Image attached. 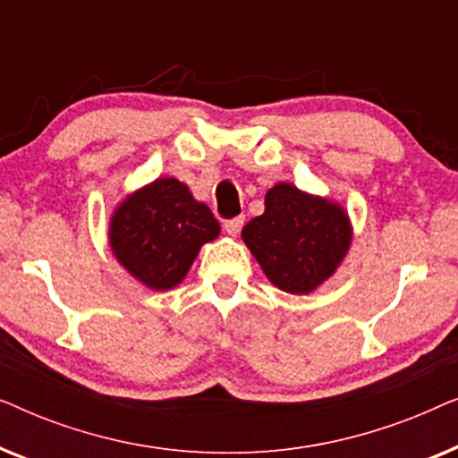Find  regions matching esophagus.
Returning a JSON list of instances; mask_svg holds the SVG:
<instances>
[{"instance_id": "obj_1", "label": "esophagus", "mask_w": 458, "mask_h": 458, "mask_svg": "<svg viewBox=\"0 0 458 458\" xmlns=\"http://www.w3.org/2000/svg\"><path fill=\"white\" fill-rule=\"evenodd\" d=\"M243 221H246V218L243 216H235V218H229V221H225L223 223V227H225V231H227L229 235H237L242 231V227H243Z\"/></svg>"}]
</instances>
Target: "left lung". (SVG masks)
<instances>
[{
	"mask_svg": "<svg viewBox=\"0 0 458 458\" xmlns=\"http://www.w3.org/2000/svg\"><path fill=\"white\" fill-rule=\"evenodd\" d=\"M242 240L275 287L304 296L346 259L352 225L337 202L277 183L267 191L265 212L242 229Z\"/></svg>",
	"mask_w": 458,
	"mask_h": 458,
	"instance_id": "1",
	"label": "left lung"
}]
</instances>
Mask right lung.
Segmentation results:
<instances>
[{
	"label": "right lung",
	"instance_id": "right-lung-1",
	"mask_svg": "<svg viewBox=\"0 0 458 458\" xmlns=\"http://www.w3.org/2000/svg\"><path fill=\"white\" fill-rule=\"evenodd\" d=\"M221 225L190 187L160 177L129 193L110 218L108 242L114 259L149 290H173L185 279L204 243L216 240Z\"/></svg>",
	"mask_w": 458,
	"mask_h": 458
}]
</instances>
